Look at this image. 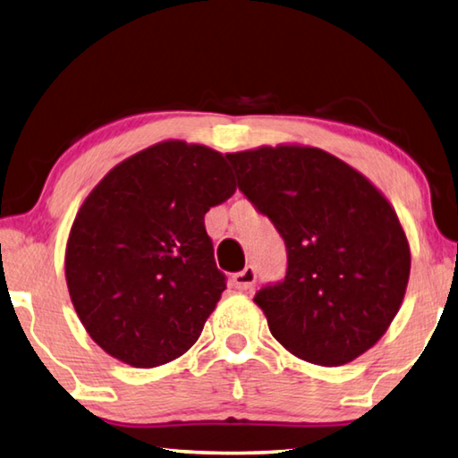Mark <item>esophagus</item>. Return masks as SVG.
Masks as SVG:
<instances>
[{"instance_id": "obj_1", "label": "esophagus", "mask_w": 458, "mask_h": 458, "mask_svg": "<svg viewBox=\"0 0 458 458\" xmlns=\"http://www.w3.org/2000/svg\"><path fill=\"white\" fill-rule=\"evenodd\" d=\"M255 279H258V274H255V267L253 266H247L243 271H239V274L233 276L235 290H242V292L251 290V287L255 285Z\"/></svg>"}]
</instances>
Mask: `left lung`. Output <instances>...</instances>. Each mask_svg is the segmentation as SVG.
I'll list each match as a JSON object with an SVG mask.
<instances>
[{"instance_id": "1", "label": "left lung", "mask_w": 458, "mask_h": 458, "mask_svg": "<svg viewBox=\"0 0 458 458\" xmlns=\"http://www.w3.org/2000/svg\"><path fill=\"white\" fill-rule=\"evenodd\" d=\"M227 158L239 191L285 242L284 282L253 298L274 338L319 366L370 350L398 314L411 276V247L386 197L322 148L279 144Z\"/></svg>"}]
</instances>
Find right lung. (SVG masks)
I'll return each mask as SVG.
<instances>
[{
    "instance_id": "add662e5",
    "label": "right lung",
    "mask_w": 458,
    "mask_h": 458,
    "mask_svg": "<svg viewBox=\"0 0 458 458\" xmlns=\"http://www.w3.org/2000/svg\"><path fill=\"white\" fill-rule=\"evenodd\" d=\"M233 192L221 152L182 140L136 152L92 189L70 229L66 282L106 354L155 368L199 340L227 285L205 213Z\"/></svg>"
}]
</instances>
